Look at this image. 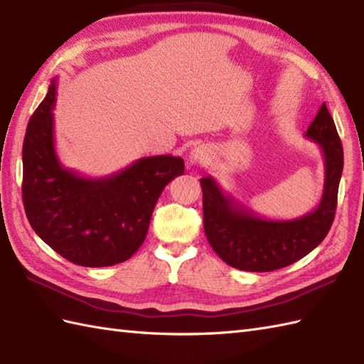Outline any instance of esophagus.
Listing matches in <instances>:
<instances>
[{"label": "esophagus", "instance_id": "1", "mask_svg": "<svg viewBox=\"0 0 364 364\" xmlns=\"http://www.w3.org/2000/svg\"><path fill=\"white\" fill-rule=\"evenodd\" d=\"M211 161V151L205 145H198L189 153V164L203 167Z\"/></svg>", "mask_w": 364, "mask_h": 364}]
</instances>
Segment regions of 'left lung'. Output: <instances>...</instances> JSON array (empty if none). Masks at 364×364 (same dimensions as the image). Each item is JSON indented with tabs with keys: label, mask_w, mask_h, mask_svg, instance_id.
<instances>
[{
	"label": "left lung",
	"mask_w": 364,
	"mask_h": 364,
	"mask_svg": "<svg viewBox=\"0 0 364 364\" xmlns=\"http://www.w3.org/2000/svg\"><path fill=\"white\" fill-rule=\"evenodd\" d=\"M305 137L319 145L326 166L319 205L291 220L261 218L220 188L213 176L200 178L203 191V225L213 250L231 267L270 272L306 257L333 223L344 154L335 122L326 103L308 127Z\"/></svg>",
	"instance_id": "obj_1"
}]
</instances>
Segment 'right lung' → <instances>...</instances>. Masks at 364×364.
I'll use <instances>...</instances> for the list:
<instances>
[{"label":"right lung","mask_w":364,"mask_h":364,"mask_svg":"<svg viewBox=\"0 0 364 364\" xmlns=\"http://www.w3.org/2000/svg\"><path fill=\"white\" fill-rule=\"evenodd\" d=\"M56 78L31 117L23 142V205L31 227L60 257L84 267L127 261L142 245L161 192L184 161L158 154L90 178L59 161L54 145Z\"/></svg>","instance_id":"1"}]
</instances>
